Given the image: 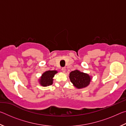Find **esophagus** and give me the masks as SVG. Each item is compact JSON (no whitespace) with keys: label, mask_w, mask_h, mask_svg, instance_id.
I'll return each instance as SVG.
<instances>
[{"label":"esophagus","mask_w":126,"mask_h":126,"mask_svg":"<svg viewBox=\"0 0 126 126\" xmlns=\"http://www.w3.org/2000/svg\"><path fill=\"white\" fill-rule=\"evenodd\" d=\"M62 72H64H64H65V68L63 67V68H62Z\"/></svg>","instance_id":"1"}]
</instances>
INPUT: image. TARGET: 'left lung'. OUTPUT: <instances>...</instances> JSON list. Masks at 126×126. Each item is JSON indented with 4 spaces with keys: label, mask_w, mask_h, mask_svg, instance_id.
<instances>
[{
    "label": "left lung",
    "mask_w": 126,
    "mask_h": 126,
    "mask_svg": "<svg viewBox=\"0 0 126 126\" xmlns=\"http://www.w3.org/2000/svg\"><path fill=\"white\" fill-rule=\"evenodd\" d=\"M71 82L77 88H82L88 86L91 78L88 74L80 72L78 70L71 72L69 74Z\"/></svg>",
    "instance_id": "8db88e82"
}]
</instances>
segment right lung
I'll use <instances>...</instances> for the list:
<instances>
[{
    "instance_id": "1",
    "label": "right lung",
    "mask_w": 126,
    "mask_h": 126,
    "mask_svg": "<svg viewBox=\"0 0 126 126\" xmlns=\"http://www.w3.org/2000/svg\"><path fill=\"white\" fill-rule=\"evenodd\" d=\"M57 72L56 71H48L42 74L41 78L40 79V83L42 86L45 87L50 86L53 83V78Z\"/></svg>"
}]
</instances>
